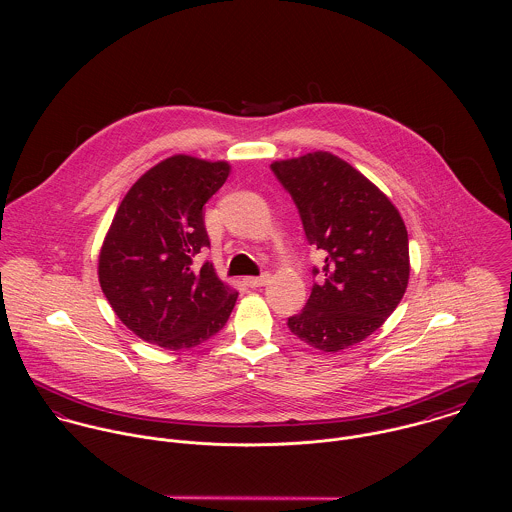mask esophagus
Here are the masks:
<instances>
[{
  "instance_id": "esophagus-1",
  "label": "esophagus",
  "mask_w": 512,
  "mask_h": 512,
  "mask_svg": "<svg viewBox=\"0 0 512 512\" xmlns=\"http://www.w3.org/2000/svg\"><path fill=\"white\" fill-rule=\"evenodd\" d=\"M244 282H246V286H250V288H262L264 284L270 282V274H262V276H258V278H246Z\"/></svg>"
}]
</instances>
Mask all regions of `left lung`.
I'll return each mask as SVG.
<instances>
[{
	"instance_id": "1",
	"label": "left lung",
	"mask_w": 512,
	"mask_h": 512,
	"mask_svg": "<svg viewBox=\"0 0 512 512\" xmlns=\"http://www.w3.org/2000/svg\"><path fill=\"white\" fill-rule=\"evenodd\" d=\"M272 171L290 191L309 244L327 254L325 280L313 284L288 327L317 351L349 349L372 335L404 297L406 224L372 181L329 151L274 161Z\"/></svg>"
}]
</instances>
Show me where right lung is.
I'll return each instance as SVG.
<instances>
[{"label": "right lung", "mask_w": 512, "mask_h": 512, "mask_svg": "<svg viewBox=\"0 0 512 512\" xmlns=\"http://www.w3.org/2000/svg\"><path fill=\"white\" fill-rule=\"evenodd\" d=\"M226 161L185 153L146 171L122 199L98 256V282L118 319L140 339L167 351L193 349L217 335L238 292L211 262L205 203L224 185Z\"/></svg>", "instance_id": "obj_1"}]
</instances>
